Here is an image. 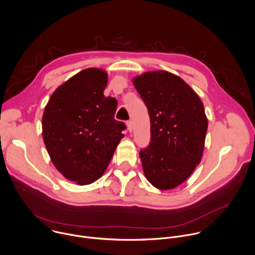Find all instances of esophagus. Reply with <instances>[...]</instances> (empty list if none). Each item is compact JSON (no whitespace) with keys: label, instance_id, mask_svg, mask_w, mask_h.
Returning a JSON list of instances; mask_svg holds the SVG:
<instances>
[{"label":"esophagus","instance_id":"obj_1","mask_svg":"<svg viewBox=\"0 0 255 255\" xmlns=\"http://www.w3.org/2000/svg\"><path fill=\"white\" fill-rule=\"evenodd\" d=\"M126 124H127L128 131H129V132H131V131L133 130V123H132V121H131V120H129V121H127V122H126Z\"/></svg>","mask_w":255,"mask_h":255}]
</instances>
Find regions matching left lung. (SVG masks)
Wrapping results in <instances>:
<instances>
[{"label": "left lung", "mask_w": 255, "mask_h": 255, "mask_svg": "<svg viewBox=\"0 0 255 255\" xmlns=\"http://www.w3.org/2000/svg\"><path fill=\"white\" fill-rule=\"evenodd\" d=\"M133 83L151 122L150 144L139 154L144 174L155 188L174 189L201 162L208 130L204 104L181 77L168 71L146 72Z\"/></svg>", "instance_id": "left-lung-1"}]
</instances>
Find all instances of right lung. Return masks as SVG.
<instances>
[{"label": "right lung", "instance_id": "obj_1", "mask_svg": "<svg viewBox=\"0 0 255 255\" xmlns=\"http://www.w3.org/2000/svg\"><path fill=\"white\" fill-rule=\"evenodd\" d=\"M107 73L87 68L52 93L42 115V138L55 168L88 185L106 170L126 129L114 119L117 100L105 97Z\"/></svg>", "mask_w": 255, "mask_h": 255}]
</instances>
